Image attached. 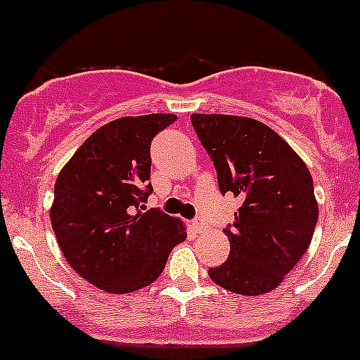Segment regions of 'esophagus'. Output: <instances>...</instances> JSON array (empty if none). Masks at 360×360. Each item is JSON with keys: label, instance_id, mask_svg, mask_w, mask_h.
Returning <instances> with one entry per match:
<instances>
[{"label": "esophagus", "instance_id": "34e87169", "mask_svg": "<svg viewBox=\"0 0 360 360\" xmlns=\"http://www.w3.org/2000/svg\"><path fill=\"white\" fill-rule=\"evenodd\" d=\"M193 226H194V230H196L198 233H202V232H205V230H207L205 223H203L202 219H194L193 221Z\"/></svg>", "mask_w": 360, "mask_h": 360}]
</instances>
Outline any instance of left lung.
<instances>
[{
  "mask_svg": "<svg viewBox=\"0 0 360 360\" xmlns=\"http://www.w3.org/2000/svg\"><path fill=\"white\" fill-rule=\"evenodd\" d=\"M223 194L243 200L225 230L230 257L209 269L226 291L259 296L273 291L311 246L318 202L309 167L268 124L252 117L193 114Z\"/></svg>",
  "mask_w": 360,
  "mask_h": 360,
  "instance_id": "obj_1",
  "label": "left lung"
}]
</instances>
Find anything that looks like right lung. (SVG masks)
<instances>
[{
    "mask_svg": "<svg viewBox=\"0 0 360 360\" xmlns=\"http://www.w3.org/2000/svg\"><path fill=\"white\" fill-rule=\"evenodd\" d=\"M174 114L127 115L98 128L55 182L53 232L75 271L101 291L124 295L160 276L186 225L146 210L151 139Z\"/></svg>",
    "mask_w": 360,
    "mask_h": 360,
    "instance_id": "obj_1",
    "label": "right lung"
}]
</instances>
